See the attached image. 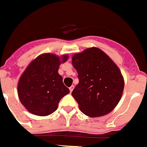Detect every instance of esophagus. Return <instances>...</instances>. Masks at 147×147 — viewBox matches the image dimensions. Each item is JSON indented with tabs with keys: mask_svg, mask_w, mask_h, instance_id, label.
Segmentation results:
<instances>
[{
	"mask_svg": "<svg viewBox=\"0 0 147 147\" xmlns=\"http://www.w3.org/2000/svg\"><path fill=\"white\" fill-rule=\"evenodd\" d=\"M74 88H75V87H74V86H70V87H69V90H70V93H71V92H72V90H73Z\"/></svg>",
	"mask_w": 147,
	"mask_h": 147,
	"instance_id": "esophagus-1",
	"label": "esophagus"
}]
</instances>
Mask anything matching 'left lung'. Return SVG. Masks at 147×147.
I'll use <instances>...</instances> for the list:
<instances>
[{
    "label": "left lung",
    "mask_w": 147,
    "mask_h": 147,
    "mask_svg": "<svg viewBox=\"0 0 147 147\" xmlns=\"http://www.w3.org/2000/svg\"><path fill=\"white\" fill-rule=\"evenodd\" d=\"M79 83L72 95L80 111L91 117L109 113L117 106L124 88L121 72L99 49L93 47L72 57Z\"/></svg>",
    "instance_id": "8db88e82"
}]
</instances>
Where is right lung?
Returning <instances> with one entry per match:
<instances>
[{
  "instance_id": "1",
  "label": "right lung",
  "mask_w": 147,
  "mask_h": 147,
  "mask_svg": "<svg viewBox=\"0 0 147 147\" xmlns=\"http://www.w3.org/2000/svg\"><path fill=\"white\" fill-rule=\"evenodd\" d=\"M67 55L61 58L45 53L27 67L18 83V95L23 106L38 116H46L57 110L59 101L69 93L58 70Z\"/></svg>"
}]
</instances>
